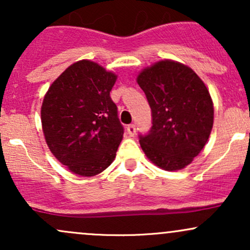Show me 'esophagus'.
<instances>
[{
	"label": "esophagus",
	"instance_id": "34e87169",
	"mask_svg": "<svg viewBox=\"0 0 250 250\" xmlns=\"http://www.w3.org/2000/svg\"><path fill=\"white\" fill-rule=\"evenodd\" d=\"M127 133L130 135V136H134L135 133H136V125H127Z\"/></svg>",
	"mask_w": 250,
	"mask_h": 250
}]
</instances>
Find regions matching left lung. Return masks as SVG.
I'll list each match as a JSON object with an SVG mask.
<instances>
[{
    "instance_id": "1",
    "label": "left lung",
    "mask_w": 250,
    "mask_h": 250,
    "mask_svg": "<svg viewBox=\"0 0 250 250\" xmlns=\"http://www.w3.org/2000/svg\"><path fill=\"white\" fill-rule=\"evenodd\" d=\"M151 109V128L139 135L142 150L165 170L191 163L207 143L214 122L210 94L182 63L160 61L137 76Z\"/></svg>"
}]
</instances>
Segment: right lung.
I'll return each mask as SVG.
<instances>
[{"mask_svg": "<svg viewBox=\"0 0 250 250\" xmlns=\"http://www.w3.org/2000/svg\"><path fill=\"white\" fill-rule=\"evenodd\" d=\"M115 74L82 60L68 67L48 89L41 108L45 142L70 171L94 176L110 166L123 136L110 97Z\"/></svg>", "mask_w": 250, "mask_h": 250, "instance_id": "obj_1", "label": "right lung"}]
</instances>
